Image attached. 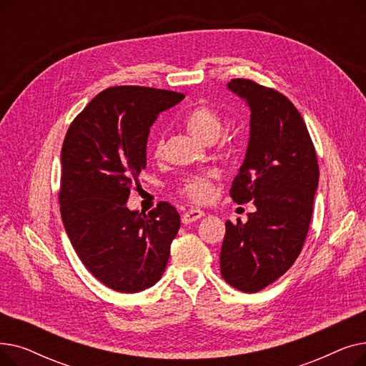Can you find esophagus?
Listing matches in <instances>:
<instances>
[{
    "instance_id": "34e87169",
    "label": "esophagus",
    "mask_w": 366,
    "mask_h": 366,
    "mask_svg": "<svg viewBox=\"0 0 366 366\" xmlns=\"http://www.w3.org/2000/svg\"><path fill=\"white\" fill-rule=\"evenodd\" d=\"M202 217H204L203 210H200V209H189L182 215V222L184 224H191V222L200 219Z\"/></svg>"
}]
</instances>
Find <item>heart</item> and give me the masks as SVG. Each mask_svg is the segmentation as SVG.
<instances>
[{"label": "heart", "mask_w": 366, "mask_h": 366, "mask_svg": "<svg viewBox=\"0 0 366 366\" xmlns=\"http://www.w3.org/2000/svg\"><path fill=\"white\" fill-rule=\"evenodd\" d=\"M184 127L189 134L202 142H214L222 127V120L219 112L207 104H200L194 107L189 112L185 114L182 120ZM163 142L162 139H156L152 144V154L154 157H159L162 154ZM182 194L194 202H206L212 196L214 185H212V175H196L188 178L182 188Z\"/></svg>", "instance_id": "obj_1"}]
</instances>
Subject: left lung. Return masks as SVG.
<instances>
[{
  "instance_id": "8db88e82",
  "label": "left lung",
  "mask_w": 366,
  "mask_h": 366,
  "mask_svg": "<svg viewBox=\"0 0 366 366\" xmlns=\"http://www.w3.org/2000/svg\"><path fill=\"white\" fill-rule=\"evenodd\" d=\"M228 90L251 109L243 164L229 188L237 203L254 202L243 224L225 222L221 274L242 292H259L298 258L309 233L319 164L307 126L294 104L274 89L234 79Z\"/></svg>"
}]
</instances>
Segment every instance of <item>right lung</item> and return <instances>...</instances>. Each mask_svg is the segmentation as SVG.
<instances>
[{
  "instance_id": "add662e5",
  "label": "right lung",
  "mask_w": 366,
  "mask_h": 366,
  "mask_svg": "<svg viewBox=\"0 0 366 366\" xmlns=\"http://www.w3.org/2000/svg\"><path fill=\"white\" fill-rule=\"evenodd\" d=\"M182 93L115 86L71 123L61 163V215L76 255L111 290L134 294L156 285L166 268L181 218L160 202L145 215L129 210L130 188L147 166L149 127Z\"/></svg>"
}]
</instances>
